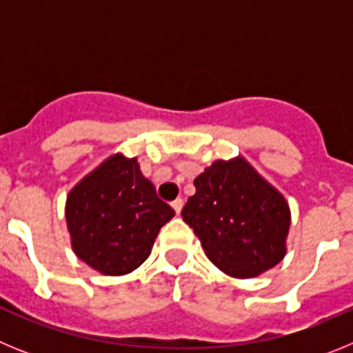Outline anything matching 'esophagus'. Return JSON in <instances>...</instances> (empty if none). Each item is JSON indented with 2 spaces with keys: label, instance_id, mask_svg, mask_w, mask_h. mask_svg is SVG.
Listing matches in <instances>:
<instances>
[{
  "label": "esophagus",
  "instance_id": "1",
  "mask_svg": "<svg viewBox=\"0 0 353 353\" xmlns=\"http://www.w3.org/2000/svg\"><path fill=\"white\" fill-rule=\"evenodd\" d=\"M171 207H173V210L176 212V215H180V212H182L183 208V199H174L173 203H171Z\"/></svg>",
  "mask_w": 353,
  "mask_h": 353
}]
</instances>
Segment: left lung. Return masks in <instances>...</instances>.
<instances>
[{
  "label": "left lung",
  "instance_id": "1",
  "mask_svg": "<svg viewBox=\"0 0 353 353\" xmlns=\"http://www.w3.org/2000/svg\"><path fill=\"white\" fill-rule=\"evenodd\" d=\"M194 187L182 217L217 269L249 279L285 258L290 205L248 159L214 161L196 176Z\"/></svg>",
  "mask_w": 353,
  "mask_h": 353
}]
</instances>
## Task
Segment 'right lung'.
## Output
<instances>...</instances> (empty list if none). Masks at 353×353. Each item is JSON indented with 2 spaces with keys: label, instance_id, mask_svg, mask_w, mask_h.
Returning <instances> with one entry per match:
<instances>
[{
  "label": "right lung",
  "instance_id": "1",
  "mask_svg": "<svg viewBox=\"0 0 353 353\" xmlns=\"http://www.w3.org/2000/svg\"><path fill=\"white\" fill-rule=\"evenodd\" d=\"M174 215L157 198L138 159L113 154L72 187L65 219L72 251L104 276H125L150 256L161 228Z\"/></svg>",
  "mask_w": 353,
  "mask_h": 353
}]
</instances>
